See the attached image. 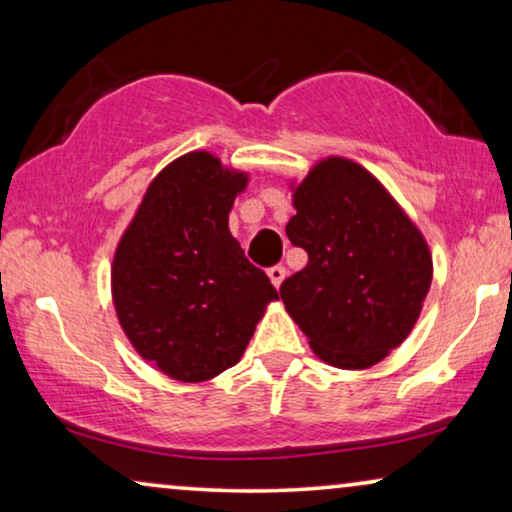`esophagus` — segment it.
Returning a JSON list of instances; mask_svg holds the SVG:
<instances>
[{"label":"esophagus","instance_id":"34e87169","mask_svg":"<svg viewBox=\"0 0 512 512\" xmlns=\"http://www.w3.org/2000/svg\"><path fill=\"white\" fill-rule=\"evenodd\" d=\"M268 275L272 279V284H275L279 289V284H282L284 277H286V268H284V265H272V268L268 270Z\"/></svg>","mask_w":512,"mask_h":512}]
</instances>
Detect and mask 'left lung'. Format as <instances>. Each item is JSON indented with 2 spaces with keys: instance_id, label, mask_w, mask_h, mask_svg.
I'll use <instances>...</instances> for the list:
<instances>
[{
  "instance_id": "obj_1",
  "label": "left lung",
  "mask_w": 512,
  "mask_h": 512,
  "mask_svg": "<svg viewBox=\"0 0 512 512\" xmlns=\"http://www.w3.org/2000/svg\"><path fill=\"white\" fill-rule=\"evenodd\" d=\"M286 226L307 265L279 293L314 354L331 366H375L401 345L431 286L424 237L361 165L328 158L293 193Z\"/></svg>"
}]
</instances>
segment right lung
Returning a JSON list of instances; mask_svg holds the SVG:
<instances>
[{
    "label": "right lung",
    "instance_id": "1",
    "mask_svg": "<svg viewBox=\"0 0 512 512\" xmlns=\"http://www.w3.org/2000/svg\"><path fill=\"white\" fill-rule=\"evenodd\" d=\"M244 174L205 151L153 179L114 256L111 289L125 335L146 361L202 382L240 361L279 293L228 230Z\"/></svg>",
    "mask_w": 512,
    "mask_h": 512
}]
</instances>
